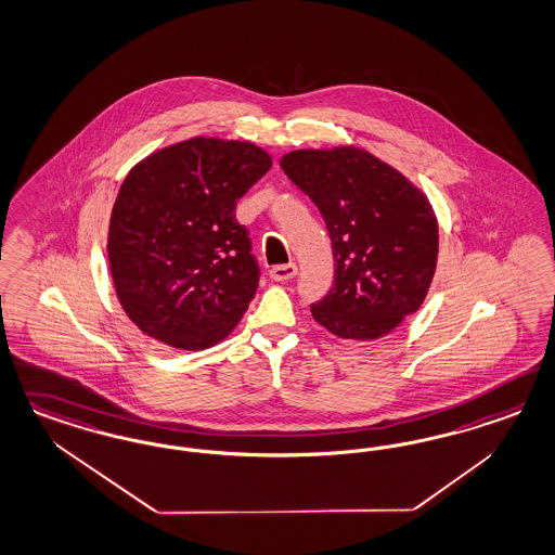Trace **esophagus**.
<instances>
[{"label": "esophagus", "mask_w": 555, "mask_h": 555, "mask_svg": "<svg viewBox=\"0 0 555 555\" xmlns=\"http://www.w3.org/2000/svg\"><path fill=\"white\" fill-rule=\"evenodd\" d=\"M296 273H298V268H296V263H286V266H275V268H271V271H269L271 280H275V282H287V280L296 278Z\"/></svg>", "instance_id": "obj_1"}]
</instances>
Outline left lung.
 I'll return each mask as SVG.
<instances>
[{
	"instance_id": "1",
	"label": "left lung",
	"mask_w": 555,
	"mask_h": 555,
	"mask_svg": "<svg viewBox=\"0 0 555 555\" xmlns=\"http://www.w3.org/2000/svg\"><path fill=\"white\" fill-rule=\"evenodd\" d=\"M280 167L319 208L333 245L335 282L310 305L340 339L388 335L423 305L437 266L429 199L363 149L292 151Z\"/></svg>"
}]
</instances>
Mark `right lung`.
<instances>
[{
	"label": "right lung",
	"mask_w": 555,
	"mask_h": 555,
	"mask_svg": "<svg viewBox=\"0 0 555 555\" xmlns=\"http://www.w3.org/2000/svg\"><path fill=\"white\" fill-rule=\"evenodd\" d=\"M271 157L250 143L196 137L132 167L109 218L107 257L128 319L197 351L224 339L255 298L259 266L236 202Z\"/></svg>",
	"instance_id": "obj_1"
}]
</instances>
